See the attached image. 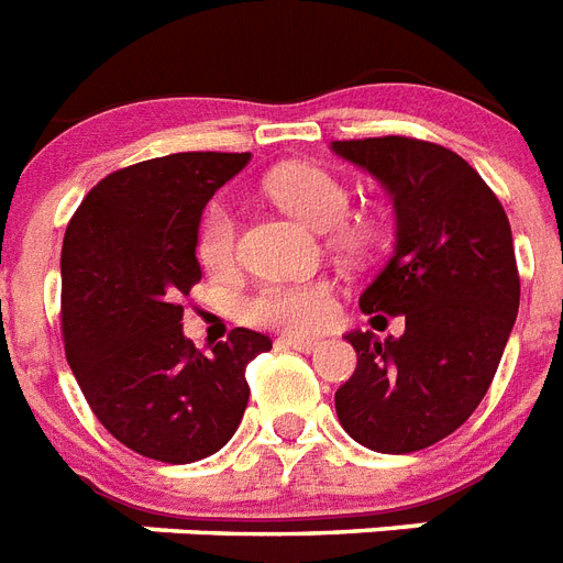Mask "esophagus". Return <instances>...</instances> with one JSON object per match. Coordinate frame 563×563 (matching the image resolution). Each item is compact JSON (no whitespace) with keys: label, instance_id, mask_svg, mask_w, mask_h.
Masks as SVG:
<instances>
[{"label":"esophagus","instance_id":"esophagus-1","mask_svg":"<svg viewBox=\"0 0 563 563\" xmlns=\"http://www.w3.org/2000/svg\"><path fill=\"white\" fill-rule=\"evenodd\" d=\"M278 345H285V349H294V352L310 354L317 352L322 340H313V336H278Z\"/></svg>","mask_w":563,"mask_h":563}]
</instances>
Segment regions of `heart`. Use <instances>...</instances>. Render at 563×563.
Wrapping results in <instances>:
<instances>
[{
  "mask_svg": "<svg viewBox=\"0 0 563 563\" xmlns=\"http://www.w3.org/2000/svg\"><path fill=\"white\" fill-rule=\"evenodd\" d=\"M267 195L282 209L313 229H334V244L349 253H363L372 244V232L345 220L352 195L331 170L319 165H282L264 179ZM195 253L206 269L223 273L238 258V218L227 200H211L200 214ZM238 317L261 328L317 331L334 317V285L328 278L308 282H261L238 299Z\"/></svg>",
  "mask_w": 563,
  "mask_h": 563,
  "instance_id": "heart-1",
  "label": "heart"
}]
</instances>
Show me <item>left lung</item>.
<instances>
[{"mask_svg":"<svg viewBox=\"0 0 563 563\" xmlns=\"http://www.w3.org/2000/svg\"><path fill=\"white\" fill-rule=\"evenodd\" d=\"M389 188L395 253L360 296L363 313L404 317V334L352 331L357 368L334 395L340 424L377 453L442 442L488 393L520 305L506 209L460 154L409 136L331 145Z\"/></svg>","mask_w":563,"mask_h":563,"instance_id":"8db88e82","label":"left lung"}]
</instances>
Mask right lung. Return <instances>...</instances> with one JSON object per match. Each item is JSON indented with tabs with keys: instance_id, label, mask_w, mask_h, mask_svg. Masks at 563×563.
I'll return each mask as SVG.
<instances>
[{
	"instance_id": "right-lung-1",
	"label": "right lung",
	"mask_w": 563,
	"mask_h": 563,
	"mask_svg": "<svg viewBox=\"0 0 563 563\" xmlns=\"http://www.w3.org/2000/svg\"><path fill=\"white\" fill-rule=\"evenodd\" d=\"M246 159L191 151L112 170L63 235L66 360L107 433L147 460L188 465L218 453L244 418L250 360L273 349L250 328L211 354L183 336V299L203 276L197 223Z\"/></svg>"
}]
</instances>
